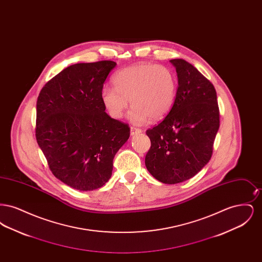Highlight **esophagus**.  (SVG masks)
Segmentation results:
<instances>
[{
    "label": "esophagus",
    "mask_w": 262,
    "mask_h": 262,
    "mask_svg": "<svg viewBox=\"0 0 262 262\" xmlns=\"http://www.w3.org/2000/svg\"><path fill=\"white\" fill-rule=\"evenodd\" d=\"M141 133H142V130L140 128H138V127H136V126H132L130 127V135L132 136H137V135H139Z\"/></svg>",
    "instance_id": "1"
}]
</instances>
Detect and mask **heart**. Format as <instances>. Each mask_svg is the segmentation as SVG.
<instances>
[{
    "label": "heart",
    "mask_w": 262,
    "mask_h": 262,
    "mask_svg": "<svg viewBox=\"0 0 262 262\" xmlns=\"http://www.w3.org/2000/svg\"><path fill=\"white\" fill-rule=\"evenodd\" d=\"M114 88L105 85L101 97L109 114L121 119L133 106L129 120L137 125L146 123L150 118L159 120L174 105L177 96V79L167 67L152 63H137L121 70L113 78Z\"/></svg>",
    "instance_id": "heart-1"
}]
</instances>
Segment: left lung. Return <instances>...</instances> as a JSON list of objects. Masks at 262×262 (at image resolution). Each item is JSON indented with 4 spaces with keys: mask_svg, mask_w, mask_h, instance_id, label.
<instances>
[{
    "mask_svg": "<svg viewBox=\"0 0 262 262\" xmlns=\"http://www.w3.org/2000/svg\"><path fill=\"white\" fill-rule=\"evenodd\" d=\"M170 62L178 75L177 96L162 122L146 130L151 146L145 166L159 182L174 185L189 180L209 162L220 114L211 82L183 59Z\"/></svg>",
    "mask_w": 262,
    "mask_h": 262,
    "instance_id": "8db88e82",
    "label": "left lung"
}]
</instances>
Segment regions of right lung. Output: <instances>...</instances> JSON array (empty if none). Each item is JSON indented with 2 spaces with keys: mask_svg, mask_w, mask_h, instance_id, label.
<instances>
[{
  "mask_svg": "<svg viewBox=\"0 0 262 262\" xmlns=\"http://www.w3.org/2000/svg\"><path fill=\"white\" fill-rule=\"evenodd\" d=\"M116 64H72L49 80L38 96V145L53 174L81 191L97 189L109 181L114 157L129 137L128 125L105 112L101 97Z\"/></svg>",
  "mask_w": 262,
  "mask_h": 262,
  "instance_id": "right-lung-1",
  "label": "right lung"
}]
</instances>
